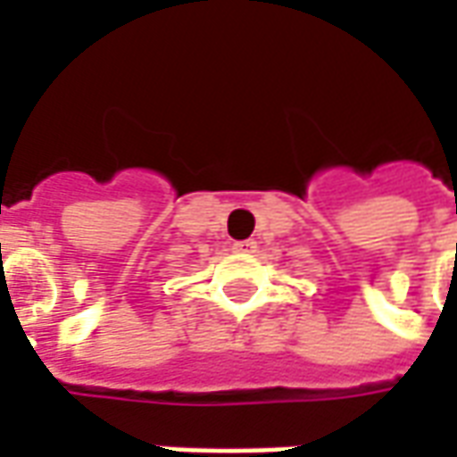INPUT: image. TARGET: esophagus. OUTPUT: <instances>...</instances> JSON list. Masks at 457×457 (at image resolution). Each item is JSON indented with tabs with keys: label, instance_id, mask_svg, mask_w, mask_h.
<instances>
[{
	"label": "esophagus",
	"instance_id": "obj_1",
	"mask_svg": "<svg viewBox=\"0 0 457 457\" xmlns=\"http://www.w3.org/2000/svg\"><path fill=\"white\" fill-rule=\"evenodd\" d=\"M232 249H235V252H242V254H249V252L257 249V242H252V239H239V242L232 245Z\"/></svg>",
	"mask_w": 457,
	"mask_h": 457
}]
</instances>
